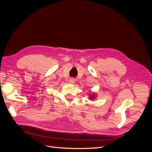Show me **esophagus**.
Here are the masks:
<instances>
[{
	"instance_id": "obj_1",
	"label": "esophagus",
	"mask_w": 152,
	"mask_h": 152,
	"mask_svg": "<svg viewBox=\"0 0 152 152\" xmlns=\"http://www.w3.org/2000/svg\"><path fill=\"white\" fill-rule=\"evenodd\" d=\"M75 79H70V80H69V82H70V84H73V83H75Z\"/></svg>"
}]
</instances>
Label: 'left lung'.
<instances>
[{"label": "left lung", "instance_id": "obj_1", "mask_svg": "<svg viewBox=\"0 0 152 152\" xmlns=\"http://www.w3.org/2000/svg\"><path fill=\"white\" fill-rule=\"evenodd\" d=\"M95 97H96V96L94 94H91L90 96V99H94L95 98Z\"/></svg>", "mask_w": 152, "mask_h": 152}]
</instances>
